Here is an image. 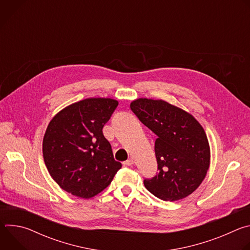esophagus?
Segmentation results:
<instances>
[{"label": "esophagus", "mask_w": 250, "mask_h": 250, "mask_svg": "<svg viewBox=\"0 0 250 250\" xmlns=\"http://www.w3.org/2000/svg\"><path fill=\"white\" fill-rule=\"evenodd\" d=\"M133 159L132 158H129V159H127L126 161H125L123 164H124V166H131L132 164H133Z\"/></svg>", "instance_id": "1"}]
</instances>
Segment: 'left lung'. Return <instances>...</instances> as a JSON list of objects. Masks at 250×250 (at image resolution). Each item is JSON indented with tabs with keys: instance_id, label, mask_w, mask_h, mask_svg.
Listing matches in <instances>:
<instances>
[{
	"instance_id": "8db88e82",
	"label": "left lung",
	"mask_w": 250,
	"mask_h": 250,
	"mask_svg": "<svg viewBox=\"0 0 250 250\" xmlns=\"http://www.w3.org/2000/svg\"><path fill=\"white\" fill-rule=\"evenodd\" d=\"M130 110L157 135L158 172L144 180L146 188L170 202L192 194L209 166L208 141L202 125L192 115L162 100L137 99Z\"/></svg>"
}]
</instances>
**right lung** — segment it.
I'll list each match as a JSON object with an SVG mask.
<instances>
[{"label":"right lung","mask_w":250,"mask_h":250,"mask_svg":"<svg viewBox=\"0 0 250 250\" xmlns=\"http://www.w3.org/2000/svg\"><path fill=\"white\" fill-rule=\"evenodd\" d=\"M119 103L90 98L66 106L49 123L42 144L53 180L73 196L89 199L108 187L122 164L103 134Z\"/></svg>","instance_id":"1"}]
</instances>
